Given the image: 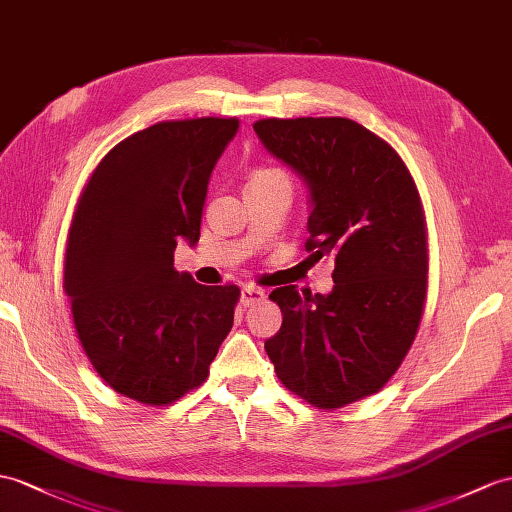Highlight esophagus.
I'll return each instance as SVG.
<instances>
[{"mask_svg": "<svg viewBox=\"0 0 512 512\" xmlns=\"http://www.w3.org/2000/svg\"><path fill=\"white\" fill-rule=\"evenodd\" d=\"M260 299H265V293L260 289H254V286H243V289H241V304L245 308L258 304Z\"/></svg>", "mask_w": 512, "mask_h": 512, "instance_id": "1", "label": "esophagus"}]
</instances>
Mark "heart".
<instances>
[{"mask_svg": "<svg viewBox=\"0 0 512 512\" xmlns=\"http://www.w3.org/2000/svg\"><path fill=\"white\" fill-rule=\"evenodd\" d=\"M273 182H286L289 184V176L284 171L276 167H260L254 169L252 176L247 180V186H256V184H273Z\"/></svg>", "mask_w": 512, "mask_h": 512, "instance_id": "1", "label": "heart"}]
</instances>
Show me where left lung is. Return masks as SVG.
Instances as JSON below:
<instances>
[{"instance_id": "1", "label": "left lung", "mask_w": 512, "mask_h": 512, "mask_svg": "<svg viewBox=\"0 0 512 512\" xmlns=\"http://www.w3.org/2000/svg\"><path fill=\"white\" fill-rule=\"evenodd\" d=\"M269 154L308 186L310 258L334 260L328 295L280 286L265 343L280 382L317 408L380 391L415 341L428 293L426 217L395 149L345 117L260 119Z\"/></svg>"}]
</instances>
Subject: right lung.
Segmentation results:
<instances>
[{
  "instance_id": "right-lung-1",
  "label": "right lung",
  "mask_w": 512,
  "mask_h": 512,
  "mask_svg": "<svg viewBox=\"0 0 512 512\" xmlns=\"http://www.w3.org/2000/svg\"><path fill=\"white\" fill-rule=\"evenodd\" d=\"M239 119L160 121L102 158L71 221L65 293L91 365L110 389L162 406L208 378L234 323L239 286L173 269L199 241L202 210Z\"/></svg>"
}]
</instances>
